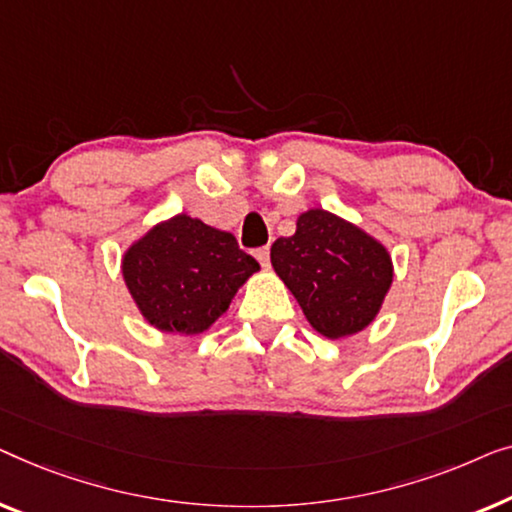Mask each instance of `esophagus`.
Masks as SVG:
<instances>
[{"instance_id":"34e87169","label":"esophagus","mask_w":512,"mask_h":512,"mask_svg":"<svg viewBox=\"0 0 512 512\" xmlns=\"http://www.w3.org/2000/svg\"><path fill=\"white\" fill-rule=\"evenodd\" d=\"M255 257H257V262L264 266V269H269V248H257L255 250Z\"/></svg>"}]
</instances>
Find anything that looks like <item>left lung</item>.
Segmentation results:
<instances>
[{
	"label": "left lung",
	"instance_id": "1",
	"mask_svg": "<svg viewBox=\"0 0 512 512\" xmlns=\"http://www.w3.org/2000/svg\"><path fill=\"white\" fill-rule=\"evenodd\" d=\"M271 264L318 334L345 338L376 320L394 269L383 243L338 215L311 208L271 246Z\"/></svg>",
	"mask_w": 512,
	"mask_h": 512
}]
</instances>
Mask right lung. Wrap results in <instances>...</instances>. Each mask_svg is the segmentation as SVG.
Here are the masks:
<instances>
[{
  "instance_id": "obj_1",
  "label": "right lung",
  "mask_w": 512,
  "mask_h": 512,
  "mask_svg": "<svg viewBox=\"0 0 512 512\" xmlns=\"http://www.w3.org/2000/svg\"><path fill=\"white\" fill-rule=\"evenodd\" d=\"M259 271L229 232L174 215L122 255V278L148 325L169 334H201L227 311Z\"/></svg>"
}]
</instances>
